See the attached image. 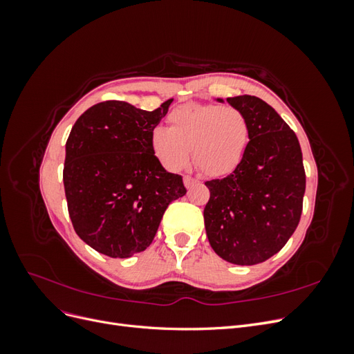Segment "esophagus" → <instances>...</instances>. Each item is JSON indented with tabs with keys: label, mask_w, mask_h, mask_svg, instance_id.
<instances>
[{
	"label": "esophagus",
	"mask_w": 354,
	"mask_h": 354,
	"mask_svg": "<svg viewBox=\"0 0 354 354\" xmlns=\"http://www.w3.org/2000/svg\"><path fill=\"white\" fill-rule=\"evenodd\" d=\"M183 183H185L186 189H190V187H194L196 183H199V181L196 178H194V177H190V176H185L183 177Z\"/></svg>",
	"instance_id": "esophagus-1"
}]
</instances>
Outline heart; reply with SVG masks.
Returning a JSON list of instances; mask_svg holds the SVG:
<instances>
[{
  "label": "heart",
  "instance_id": "b5f03b06",
  "mask_svg": "<svg viewBox=\"0 0 354 354\" xmlns=\"http://www.w3.org/2000/svg\"><path fill=\"white\" fill-rule=\"evenodd\" d=\"M169 128L155 127L151 147L169 171H178L194 149L196 167L208 176H226L236 168L250 142L245 115L234 106L183 104L168 115Z\"/></svg>",
  "mask_w": 354,
  "mask_h": 354
}]
</instances>
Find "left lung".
I'll use <instances>...</instances> for the list:
<instances>
[{
	"mask_svg": "<svg viewBox=\"0 0 354 354\" xmlns=\"http://www.w3.org/2000/svg\"><path fill=\"white\" fill-rule=\"evenodd\" d=\"M227 103L248 121L250 143L232 174L205 183L209 201L203 221L218 257L252 266L279 252L298 226L306 192L303 153L272 106L248 94L227 97Z\"/></svg>",
	"mask_w": 354,
	"mask_h": 354,
	"instance_id": "8db88e82",
	"label": "left lung"
}]
</instances>
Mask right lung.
I'll use <instances>...</instances> for the list:
<instances>
[{
  "label": "right lung",
  "mask_w": 354,
  "mask_h": 354,
  "mask_svg": "<svg viewBox=\"0 0 354 354\" xmlns=\"http://www.w3.org/2000/svg\"><path fill=\"white\" fill-rule=\"evenodd\" d=\"M171 102L155 111L102 102L72 127L63 168L69 217L78 236L103 255L145 251L169 203L186 195L183 178L168 173L151 147Z\"/></svg>",
  "instance_id": "add662e5"
}]
</instances>
